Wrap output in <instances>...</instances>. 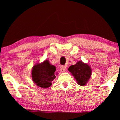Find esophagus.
Returning <instances> with one entry per match:
<instances>
[{"label": "esophagus", "mask_w": 120, "mask_h": 120, "mask_svg": "<svg viewBox=\"0 0 120 120\" xmlns=\"http://www.w3.org/2000/svg\"><path fill=\"white\" fill-rule=\"evenodd\" d=\"M65 69H66V67L65 66H63V65H62L61 67H60V72H64L65 71Z\"/></svg>", "instance_id": "34e87169"}]
</instances>
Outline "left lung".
<instances>
[{"mask_svg": "<svg viewBox=\"0 0 120 120\" xmlns=\"http://www.w3.org/2000/svg\"><path fill=\"white\" fill-rule=\"evenodd\" d=\"M68 70L72 74L81 86H84L89 80L91 75L92 70L90 66L82 62H78L76 64L71 65Z\"/></svg>", "mask_w": 120, "mask_h": 120, "instance_id": "8db88e82", "label": "left lung"}]
</instances>
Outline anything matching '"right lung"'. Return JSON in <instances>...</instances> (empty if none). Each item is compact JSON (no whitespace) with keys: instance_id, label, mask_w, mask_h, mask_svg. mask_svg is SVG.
I'll list each match as a JSON object with an SVG mask.
<instances>
[{"instance_id":"1","label":"right lung","mask_w":120,"mask_h":120,"mask_svg":"<svg viewBox=\"0 0 120 120\" xmlns=\"http://www.w3.org/2000/svg\"><path fill=\"white\" fill-rule=\"evenodd\" d=\"M56 67L51 65L48 60L35 65L32 70V79L37 85L42 88H48L55 79Z\"/></svg>"}]
</instances>
